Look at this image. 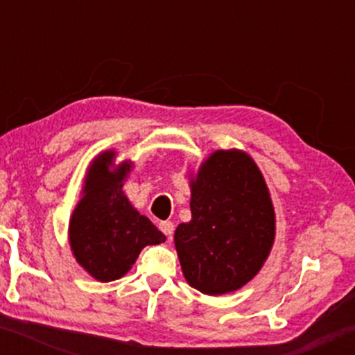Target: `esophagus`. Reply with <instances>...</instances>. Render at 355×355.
I'll list each match as a JSON object with an SVG mask.
<instances>
[{
	"label": "esophagus",
	"instance_id": "obj_1",
	"mask_svg": "<svg viewBox=\"0 0 355 355\" xmlns=\"http://www.w3.org/2000/svg\"><path fill=\"white\" fill-rule=\"evenodd\" d=\"M160 230L164 232L166 237L172 239L173 230H175V225H173L172 222H170V220H165V222H160Z\"/></svg>",
	"mask_w": 355,
	"mask_h": 355
}]
</instances>
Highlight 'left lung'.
<instances>
[{"label":"left lung","instance_id":"8db88e82","mask_svg":"<svg viewBox=\"0 0 355 355\" xmlns=\"http://www.w3.org/2000/svg\"><path fill=\"white\" fill-rule=\"evenodd\" d=\"M190 189L191 220L175 230L183 275L207 295L239 291L274 245L275 211L266 180L245 152L217 150Z\"/></svg>","mask_w":355,"mask_h":355}]
</instances>
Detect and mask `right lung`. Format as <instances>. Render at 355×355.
<instances>
[{"mask_svg":"<svg viewBox=\"0 0 355 355\" xmlns=\"http://www.w3.org/2000/svg\"><path fill=\"white\" fill-rule=\"evenodd\" d=\"M115 152L100 153L88 166L83 197L70 220V245L76 262L100 282L120 279L141 248L165 242V235L133 209L123 193L132 164L112 170Z\"/></svg>","mask_w":355,"mask_h":355,"instance_id":"obj_1","label":"right lung"}]
</instances>
